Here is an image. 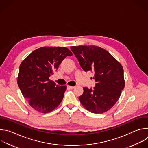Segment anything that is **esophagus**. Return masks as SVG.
Wrapping results in <instances>:
<instances>
[{"mask_svg": "<svg viewBox=\"0 0 148 148\" xmlns=\"http://www.w3.org/2000/svg\"><path fill=\"white\" fill-rule=\"evenodd\" d=\"M67 88H69V89H74V88H75V86H70V85H67Z\"/></svg>", "mask_w": 148, "mask_h": 148, "instance_id": "1", "label": "esophagus"}]
</instances>
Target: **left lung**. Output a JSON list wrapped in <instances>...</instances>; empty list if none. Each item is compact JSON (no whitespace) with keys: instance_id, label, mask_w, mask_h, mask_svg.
I'll return each instance as SVG.
<instances>
[{"instance_id":"1","label":"left lung","mask_w":148,"mask_h":148,"mask_svg":"<svg viewBox=\"0 0 148 148\" xmlns=\"http://www.w3.org/2000/svg\"><path fill=\"white\" fill-rule=\"evenodd\" d=\"M81 68L94 74L95 86L84 87L79 97L82 105L89 112L102 114L110 109L118 101L125 86L121 64L107 51L97 46H71Z\"/></svg>"}]
</instances>
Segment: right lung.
Here are the masks:
<instances>
[{
	"label": "right lung",
	"mask_w": 148,
	"mask_h": 148,
	"mask_svg": "<svg viewBox=\"0 0 148 148\" xmlns=\"http://www.w3.org/2000/svg\"><path fill=\"white\" fill-rule=\"evenodd\" d=\"M73 55L66 47L45 46L29 54L21 63L17 84L29 105L47 113L62 102L67 86H59L49 79L67 56Z\"/></svg>",
	"instance_id": "1"
}]
</instances>
